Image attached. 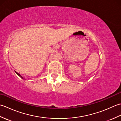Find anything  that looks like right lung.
<instances>
[{"label": "right lung", "instance_id": "1", "mask_svg": "<svg viewBox=\"0 0 121 121\" xmlns=\"http://www.w3.org/2000/svg\"><path fill=\"white\" fill-rule=\"evenodd\" d=\"M16 73H17V75H19V76L20 77H21V78H23V79H24V78H23V77H22V76H21V75H20V74H19V73H17V72H16Z\"/></svg>", "mask_w": 121, "mask_h": 121}]
</instances>
